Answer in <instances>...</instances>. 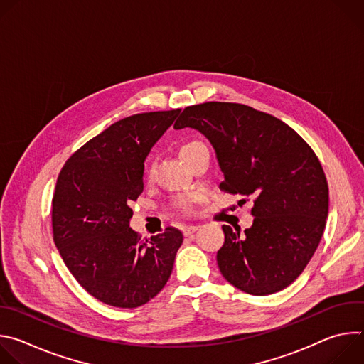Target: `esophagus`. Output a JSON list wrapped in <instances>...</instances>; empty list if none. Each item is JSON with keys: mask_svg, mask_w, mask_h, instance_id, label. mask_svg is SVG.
<instances>
[{"mask_svg": "<svg viewBox=\"0 0 364 364\" xmlns=\"http://www.w3.org/2000/svg\"><path fill=\"white\" fill-rule=\"evenodd\" d=\"M197 230H198V226H197V225H193V226H187V228L183 230V233H184L186 237H190V236H193Z\"/></svg>", "mask_w": 364, "mask_h": 364, "instance_id": "obj_1", "label": "esophagus"}]
</instances>
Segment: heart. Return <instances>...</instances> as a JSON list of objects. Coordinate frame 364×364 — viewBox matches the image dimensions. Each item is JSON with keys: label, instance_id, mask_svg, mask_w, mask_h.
Here are the masks:
<instances>
[{"label": "heart", "instance_id": "1", "mask_svg": "<svg viewBox=\"0 0 364 364\" xmlns=\"http://www.w3.org/2000/svg\"><path fill=\"white\" fill-rule=\"evenodd\" d=\"M201 146H204V145L201 142H198V141H188V142H186V144H183L180 146L178 155L181 157V160L184 161L188 157V155H191L196 149H198ZM151 176H152V167L149 166L146 168V177L151 178ZM176 205H177V209L180 212H190V209H191V198L190 197H180V198H177Z\"/></svg>", "mask_w": 364, "mask_h": 364}]
</instances>
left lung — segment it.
Wrapping results in <instances>:
<instances>
[{
	"label": "left lung",
	"instance_id": "left-lung-1",
	"mask_svg": "<svg viewBox=\"0 0 364 364\" xmlns=\"http://www.w3.org/2000/svg\"><path fill=\"white\" fill-rule=\"evenodd\" d=\"M174 128L209 139L223 173L220 190L253 198L249 229L222 226V275L252 295L291 285L313 257L328 215V184L314 151L281 119L240 103L188 107Z\"/></svg>",
	"mask_w": 364,
	"mask_h": 364
}]
</instances>
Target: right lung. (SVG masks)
Segmentation results:
<instances>
[{"label": "right lung", "mask_w": 364, "mask_h": 364, "mask_svg": "<svg viewBox=\"0 0 364 364\" xmlns=\"http://www.w3.org/2000/svg\"><path fill=\"white\" fill-rule=\"evenodd\" d=\"M181 109L136 114L107 128L63 166L53 194V239L76 281L118 308L146 304L167 284L183 233L141 240L131 201L144 190V161Z\"/></svg>", "instance_id": "add662e5"}]
</instances>
